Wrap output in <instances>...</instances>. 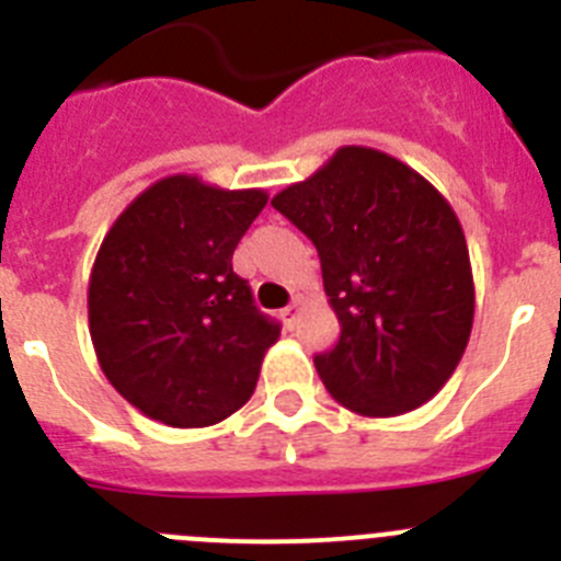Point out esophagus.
Here are the masks:
<instances>
[{"label":"esophagus","mask_w":561,"mask_h":561,"mask_svg":"<svg viewBox=\"0 0 561 561\" xmlns=\"http://www.w3.org/2000/svg\"><path fill=\"white\" fill-rule=\"evenodd\" d=\"M297 314H300V297H295V304L286 306L284 311H280V320H284L286 329H295L297 323Z\"/></svg>","instance_id":"34e87169"}]
</instances>
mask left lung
I'll use <instances>...</instances> for the list:
<instances>
[{
    "label": "left lung",
    "instance_id": "1",
    "mask_svg": "<svg viewBox=\"0 0 561 561\" xmlns=\"http://www.w3.org/2000/svg\"><path fill=\"white\" fill-rule=\"evenodd\" d=\"M272 207L317 247L340 320V342L314 356L325 390L368 419L427 404L474 323L472 264L453 205L390 153L342 146Z\"/></svg>",
    "mask_w": 561,
    "mask_h": 561
}]
</instances>
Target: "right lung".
Wrapping results in <instances>:
<instances>
[{
  "instance_id": "obj_1",
  "label": "right lung",
  "mask_w": 561,
  "mask_h": 561,
  "mask_svg": "<svg viewBox=\"0 0 561 561\" xmlns=\"http://www.w3.org/2000/svg\"><path fill=\"white\" fill-rule=\"evenodd\" d=\"M266 191L157 180L114 219L89 275V334L112 388L168 427H213L250 401L280 325L232 252Z\"/></svg>"
}]
</instances>
